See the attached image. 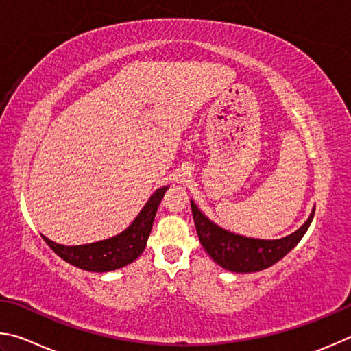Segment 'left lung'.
<instances>
[{"label": "left lung", "mask_w": 351, "mask_h": 351, "mask_svg": "<svg viewBox=\"0 0 351 351\" xmlns=\"http://www.w3.org/2000/svg\"><path fill=\"white\" fill-rule=\"evenodd\" d=\"M191 210L202 247L206 250L214 262L234 273H254L274 265L296 247L315 216L313 211L308 220L290 236L278 241H261V239L243 237L222 230L206 219L193 200Z\"/></svg>", "instance_id": "left-lung-1"}]
</instances>
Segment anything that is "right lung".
Instances as JSON below:
<instances>
[{
  "label": "right lung",
  "mask_w": 351,
  "mask_h": 351,
  "mask_svg": "<svg viewBox=\"0 0 351 351\" xmlns=\"http://www.w3.org/2000/svg\"><path fill=\"white\" fill-rule=\"evenodd\" d=\"M166 189H168V186L157 189L131 226H128L119 236L89 245H78V247H64V245L49 241L45 236H43V239L55 254H58L61 259L69 262L73 267L94 273H106L112 271V269H119L134 262L143 253L152 228L154 217H156L157 208L163 199Z\"/></svg>",
  "instance_id": "right-lung-1"
}]
</instances>
